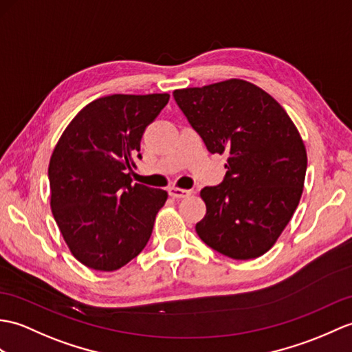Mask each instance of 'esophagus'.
<instances>
[{"mask_svg":"<svg viewBox=\"0 0 352 352\" xmlns=\"http://www.w3.org/2000/svg\"><path fill=\"white\" fill-rule=\"evenodd\" d=\"M169 196H173L174 199H182V198H187V196H190V190H186V189H178V187H169L168 189Z\"/></svg>","mask_w":352,"mask_h":352,"instance_id":"esophagus-1","label":"esophagus"}]
</instances>
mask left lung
<instances>
[{
	"instance_id": "obj_1",
	"label": "left lung",
	"mask_w": 352,
	"mask_h": 352,
	"mask_svg": "<svg viewBox=\"0 0 352 352\" xmlns=\"http://www.w3.org/2000/svg\"><path fill=\"white\" fill-rule=\"evenodd\" d=\"M173 94L207 150L228 156L223 182L201 190L207 213L196 234L232 259L264 255L303 193L307 154L296 124L272 96L243 79Z\"/></svg>"
}]
</instances>
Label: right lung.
<instances>
[{"label": "right lung", "instance_id": "add662e5", "mask_svg": "<svg viewBox=\"0 0 352 352\" xmlns=\"http://www.w3.org/2000/svg\"><path fill=\"white\" fill-rule=\"evenodd\" d=\"M169 94H112L88 103L65 127L49 162L51 208L80 264L116 272L148 243L168 193L132 184L141 139Z\"/></svg>", "mask_w": 352, "mask_h": 352}]
</instances>
